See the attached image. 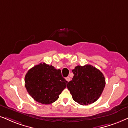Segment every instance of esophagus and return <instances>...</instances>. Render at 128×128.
Listing matches in <instances>:
<instances>
[{"label":"esophagus","instance_id":"1","mask_svg":"<svg viewBox=\"0 0 128 128\" xmlns=\"http://www.w3.org/2000/svg\"><path fill=\"white\" fill-rule=\"evenodd\" d=\"M66 80H67L68 82H70V78L69 77H66Z\"/></svg>","mask_w":128,"mask_h":128}]
</instances>
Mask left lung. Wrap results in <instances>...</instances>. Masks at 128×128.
<instances>
[{
    "instance_id": "obj_1",
    "label": "left lung",
    "mask_w": 128,
    "mask_h": 128,
    "mask_svg": "<svg viewBox=\"0 0 128 128\" xmlns=\"http://www.w3.org/2000/svg\"><path fill=\"white\" fill-rule=\"evenodd\" d=\"M67 87L74 101L81 105H88L96 101L104 89L106 82L102 72L91 65L77 66Z\"/></svg>"
}]
</instances>
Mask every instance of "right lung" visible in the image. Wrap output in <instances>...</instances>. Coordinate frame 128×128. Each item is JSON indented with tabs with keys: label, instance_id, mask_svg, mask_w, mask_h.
<instances>
[{
	"label": "right lung",
	"instance_id": "right-lung-1",
	"mask_svg": "<svg viewBox=\"0 0 128 128\" xmlns=\"http://www.w3.org/2000/svg\"><path fill=\"white\" fill-rule=\"evenodd\" d=\"M25 83L27 92L35 101L49 104L58 98L68 82L62 77L60 70L43 62L29 70Z\"/></svg>",
	"mask_w": 128,
	"mask_h": 128
}]
</instances>
